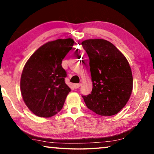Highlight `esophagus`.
Here are the masks:
<instances>
[{"instance_id": "1", "label": "esophagus", "mask_w": 154, "mask_h": 154, "mask_svg": "<svg viewBox=\"0 0 154 154\" xmlns=\"http://www.w3.org/2000/svg\"><path fill=\"white\" fill-rule=\"evenodd\" d=\"M80 86H81V83H75V84H73V87L75 89H77V88H79Z\"/></svg>"}]
</instances>
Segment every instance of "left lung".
Returning a JSON list of instances; mask_svg holds the SVG:
<instances>
[{"label": "left lung", "mask_w": 154, "mask_h": 154, "mask_svg": "<svg viewBox=\"0 0 154 154\" xmlns=\"http://www.w3.org/2000/svg\"><path fill=\"white\" fill-rule=\"evenodd\" d=\"M90 60L92 90L83 95L86 106L100 116L116 114L125 106L132 90L131 68L125 57L104 39L81 43Z\"/></svg>", "instance_id": "8db88e82"}]
</instances>
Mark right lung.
Listing matches in <instances>:
<instances>
[{"instance_id":"right-lung-1","label":"right lung","mask_w":154,"mask_h":154,"mask_svg":"<svg viewBox=\"0 0 154 154\" xmlns=\"http://www.w3.org/2000/svg\"><path fill=\"white\" fill-rule=\"evenodd\" d=\"M73 43L71 38L48 42L25 64L21 76V92L27 107L38 116H53L64 106L71 89L64 81L66 72L62 62Z\"/></svg>"}]
</instances>
